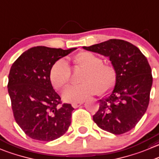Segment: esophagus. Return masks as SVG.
I'll return each instance as SVG.
<instances>
[{
  "label": "esophagus",
  "instance_id": "obj_1",
  "mask_svg": "<svg viewBox=\"0 0 159 159\" xmlns=\"http://www.w3.org/2000/svg\"><path fill=\"white\" fill-rule=\"evenodd\" d=\"M83 103H84V102H73V103H72V106H73L74 108H78V107H79L81 105H82Z\"/></svg>",
  "mask_w": 159,
  "mask_h": 159
}]
</instances>
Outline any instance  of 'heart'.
I'll list each match as a JSON object with an SVG mask.
<instances>
[{
    "label": "heart",
    "mask_w": 159,
    "mask_h": 159,
    "mask_svg": "<svg viewBox=\"0 0 159 159\" xmlns=\"http://www.w3.org/2000/svg\"><path fill=\"white\" fill-rule=\"evenodd\" d=\"M75 66L84 69L81 77V84L68 87L63 94L67 102H79L98 92L105 95L112 90L117 81V72L110 64H103L101 57L91 52H81L74 58ZM71 70L67 61L60 59L50 70V80L56 89H61L69 84Z\"/></svg>",
    "instance_id": "heart-1"
}]
</instances>
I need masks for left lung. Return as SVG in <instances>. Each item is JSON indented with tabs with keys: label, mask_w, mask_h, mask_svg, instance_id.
Instances as JSON below:
<instances>
[{
	"label": "left lung",
	"mask_w": 159,
	"mask_h": 159,
	"mask_svg": "<svg viewBox=\"0 0 159 159\" xmlns=\"http://www.w3.org/2000/svg\"><path fill=\"white\" fill-rule=\"evenodd\" d=\"M83 49L108 57L117 72L115 87L99 100L94 122L113 134L129 131L148 106L153 79L147 58L138 47L122 39H109Z\"/></svg>",
	"instance_id": "left-lung-1"
}]
</instances>
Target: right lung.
Here are the masks:
<instances>
[{"label": "right lung", "mask_w": 159, "mask_h": 159, "mask_svg": "<svg viewBox=\"0 0 159 159\" xmlns=\"http://www.w3.org/2000/svg\"><path fill=\"white\" fill-rule=\"evenodd\" d=\"M76 49L35 47L12 64L7 89L14 117L29 138L51 141L68 130L74 108L61 104L50 81V70L56 61Z\"/></svg>", "instance_id": "add662e5"}]
</instances>
